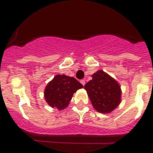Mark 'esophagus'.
Listing matches in <instances>:
<instances>
[{
  "mask_svg": "<svg viewBox=\"0 0 153 153\" xmlns=\"http://www.w3.org/2000/svg\"><path fill=\"white\" fill-rule=\"evenodd\" d=\"M80 83H82V85H83V86H84L85 83H86V81H85V79H81Z\"/></svg>",
  "mask_w": 153,
  "mask_h": 153,
  "instance_id": "1",
  "label": "esophagus"
}]
</instances>
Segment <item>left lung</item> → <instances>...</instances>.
<instances>
[{
    "mask_svg": "<svg viewBox=\"0 0 153 153\" xmlns=\"http://www.w3.org/2000/svg\"><path fill=\"white\" fill-rule=\"evenodd\" d=\"M86 83V90L93 108L101 113H109L119 106L121 101L120 86L113 77L102 70L92 75Z\"/></svg>",
    "mask_w": 153,
    "mask_h": 153,
    "instance_id": "1",
    "label": "left lung"
}]
</instances>
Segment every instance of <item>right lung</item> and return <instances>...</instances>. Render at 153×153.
Here are the masks:
<instances>
[{
    "label": "right lung",
    "instance_id": "add662e5",
    "mask_svg": "<svg viewBox=\"0 0 153 153\" xmlns=\"http://www.w3.org/2000/svg\"><path fill=\"white\" fill-rule=\"evenodd\" d=\"M81 88L83 85L75 78L58 74L47 83L44 97L51 107L61 110L68 106L73 94Z\"/></svg>",
    "mask_w": 153,
    "mask_h": 153
}]
</instances>
